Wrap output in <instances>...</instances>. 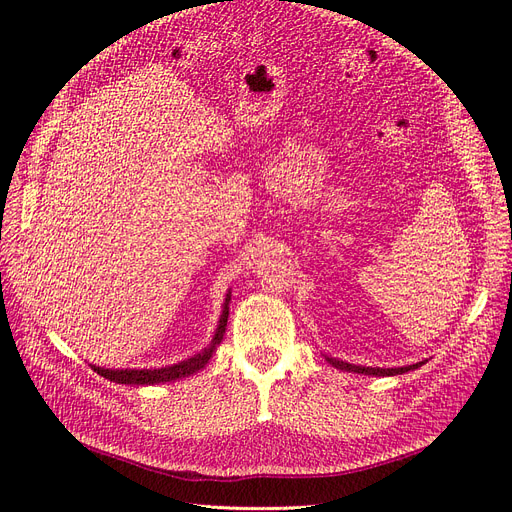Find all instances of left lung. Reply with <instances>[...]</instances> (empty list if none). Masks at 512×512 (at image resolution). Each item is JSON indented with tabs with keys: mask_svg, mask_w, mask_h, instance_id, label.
I'll return each instance as SVG.
<instances>
[{
	"mask_svg": "<svg viewBox=\"0 0 512 512\" xmlns=\"http://www.w3.org/2000/svg\"><path fill=\"white\" fill-rule=\"evenodd\" d=\"M327 361L331 365H335L337 369H344V371H354V374H367V376H397V374H406L410 369L421 367L423 363H416V365H408V367H395V369H382V367H361V365H350L344 361H337V359H329Z\"/></svg>",
	"mask_w": 512,
	"mask_h": 512,
	"instance_id": "left-lung-1",
	"label": "left lung"
}]
</instances>
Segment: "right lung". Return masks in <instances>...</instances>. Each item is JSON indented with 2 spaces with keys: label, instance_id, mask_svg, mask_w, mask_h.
Here are the masks:
<instances>
[{
  "label": "right lung",
  "instance_id": "1",
  "mask_svg": "<svg viewBox=\"0 0 512 512\" xmlns=\"http://www.w3.org/2000/svg\"><path fill=\"white\" fill-rule=\"evenodd\" d=\"M228 301H230V297H226L218 331H215L211 344L203 352L194 354L192 359L177 363V365H170V367H162V369H102V367H94V371H98L100 376H104L106 380H111V382H117V384H158V382H170V380H179V378H185L190 374H196L198 369H203L207 365L213 350L220 346L222 337L226 333Z\"/></svg>",
  "mask_w": 512,
  "mask_h": 512
}]
</instances>
